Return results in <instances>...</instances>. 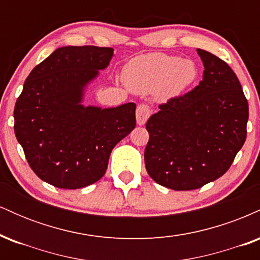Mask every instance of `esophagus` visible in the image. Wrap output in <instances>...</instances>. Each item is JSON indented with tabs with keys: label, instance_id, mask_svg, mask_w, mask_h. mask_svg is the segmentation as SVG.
Wrapping results in <instances>:
<instances>
[{
	"label": "esophagus",
	"instance_id": "1",
	"mask_svg": "<svg viewBox=\"0 0 260 260\" xmlns=\"http://www.w3.org/2000/svg\"><path fill=\"white\" fill-rule=\"evenodd\" d=\"M150 107L148 105H145V104H140L137 107V111H136V116H137V123L139 124V126H143V124H145V122L149 117H150Z\"/></svg>",
	"mask_w": 260,
	"mask_h": 260
}]
</instances>
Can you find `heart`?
Returning <instances> with one entry per match:
<instances>
[{
    "label": "heart",
    "instance_id": "obj_1",
    "mask_svg": "<svg viewBox=\"0 0 260 260\" xmlns=\"http://www.w3.org/2000/svg\"><path fill=\"white\" fill-rule=\"evenodd\" d=\"M198 68L190 59L166 53H148L131 59L123 70L128 88L138 92L159 90L164 96H174L196 82Z\"/></svg>",
    "mask_w": 260,
    "mask_h": 260
}]
</instances>
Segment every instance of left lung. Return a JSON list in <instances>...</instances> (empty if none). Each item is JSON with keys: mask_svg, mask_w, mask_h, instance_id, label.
I'll use <instances>...</instances> for the list:
<instances>
[{"mask_svg": "<svg viewBox=\"0 0 260 260\" xmlns=\"http://www.w3.org/2000/svg\"><path fill=\"white\" fill-rule=\"evenodd\" d=\"M204 72L193 90L159 105L147 122L145 168L156 183L190 190L230 169L247 137L248 101L231 67L197 49Z\"/></svg>", "mask_w": 260, "mask_h": 260, "instance_id": "obj_1", "label": "left lung"}]
</instances>
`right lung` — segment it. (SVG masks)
<instances>
[{
    "instance_id": "add662e5",
    "label": "right lung",
    "mask_w": 260,
    "mask_h": 260,
    "mask_svg": "<svg viewBox=\"0 0 260 260\" xmlns=\"http://www.w3.org/2000/svg\"><path fill=\"white\" fill-rule=\"evenodd\" d=\"M111 47L64 46L31 71L14 106V133L41 180L78 189L105 175L112 149L136 127V104L82 105L85 86L105 70Z\"/></svg>"
}]
</instances>
